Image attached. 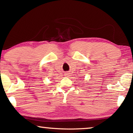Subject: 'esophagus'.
Listing matches in <instances>:
<instances>
[{
	"mask_svg": "<svg viewBox=\"0 0 133 133\" xmlns=\"http://www.w3.org/2000/svg\"><path fill=\"white\" fill-rule=\"evenodd\" d=\"M66 75H68V74H66Z\"/></svg>",
	"mask_w": 133,
	"mask_h": 133,
	"instance_id": "obj_1",
	"label": "esophagus"
}]
</instances>
